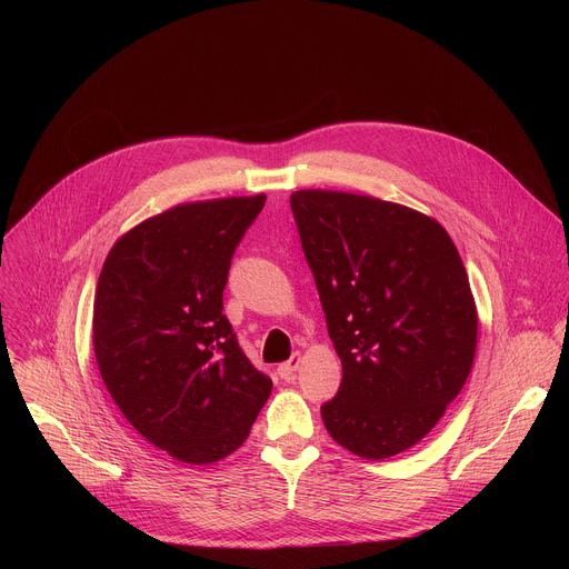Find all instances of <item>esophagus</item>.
<instances>
[{
    "label": "esophagus",
    "mask_w": 569,
    "mask_h": 569,
    "mask_svg": "<svg viewBox=\"0 0 569 569\" xmlns=\"http://www.w3.org/2000/svg\"><path fill=\"white\" fill-rule=\"evenodd\" d=\"M299 362H301V356H299V353H292L288 362H281V365H279L277 373H279L283 380H292V378H295V371H297V367H299Z\"/></svg>",
    "instance_id": "34e87169"
}]
</instances>
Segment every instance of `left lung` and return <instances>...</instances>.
Masks as SVG:
<instances>
[{
    "instance_id": "8db88e82",
    "label": "left lung",
    "mask_w": 569,
    "mask_h": 569,
    "mask_svg": "<svg viewBox=\"0 0 569 569\" xmlns=\"http://www.w3.org/2000/svg\"><path fill=\"white\" fill-rule=\"evenodd\" d=\"M290 209L342 360L323 426L358 457H393L437 426L470 373L466 268L448 231L402 204L297 191Z\"/></svg>"
}]
</instances>
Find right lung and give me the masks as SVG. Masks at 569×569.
<instances>
[{"mask_svg":"<svg viewBox=\"0 0 569 569\" xmlns=\"http://www.w3.org/2000/svg\"><path fill=\"white\" fill-rule=\"evenodd\" d=\"M266 196L173 207L110 250L94 299V353L128 423L184 463L248 439L272 380L242 353L222 292Z\"/></svg>","mask_w":569,"mask_h":569,"instance_id":"obj_1","label":"right lung"}]
</instances>
